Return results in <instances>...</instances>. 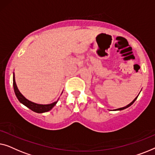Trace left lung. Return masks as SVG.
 <instances>
[{
  "instance_id": "1",
  "label": "left lung",
  "mask_w": 155,
  "mask_h": 155,
  "mask_svg": "<svg viewBox=\"0 0 155 155\" xmlns=\"http://www.w3.org/2000/svg\"><path fill=\"white\" fill-rule=\"evenodd\" d=\"M137 97H136V98H135V99H134V101H133L132 102H130V103L129 104H128V105H127V106H126V107H122V108H119V109H117V110H124V109H126V108H127V107H130V105H131V104H132L133 103H134V102L135 101H136V100L137 99Z\"/></svg>"
}]
</instances>
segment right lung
<instances>
[{
	"label": "right lung",
	"mask_w": 155,
	"mask_h": 155,
	"mask_svg": "<svg viewBox=\"0 0 155 155\" xmlns=\"http://www.w3.org/2000/svg\"><path fill=\"white\" fill-rule=\"evenodd\" d=\"M13 87H14V91L16 95L17 99L19 100V101L22 103L24 105L27 107L28 108H29L30 110L34 111L35 112L37 113H43V112H48L51 110L52 108L55 105L57 102H53V103L50 104H39L34 103V102H32L27 99H26L25 97L21 95V93L19 92L18 88H17L16 83H15V74L13 75Z\"/></svg>",
	"instance_id": "obj_1"
}]
</instances>
